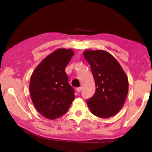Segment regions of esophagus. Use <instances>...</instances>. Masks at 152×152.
I'll list each match as a JSON object with an SVG mask.
<instances>
[{
    "mask_svg": "<svg viewBox=\"0 0 152 152\" xmlns=\"http://www.w3.org/2000/svg\"><path fill=\"white\" fill-rule=\"evenodd\" d=\"M81 91H82V88H81V87H78V88H76V91L78 92H80Z\"/></svg>",
    "mask_w": 152,
    "mask_h": 152,
    "instance_id": "1",
    "label": "esophagus"
}]
</instances>
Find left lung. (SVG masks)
Instances as JSON below:
<instances>
[{
  "mask_svg": "<svg viewBox=\"0 0 152 152\" xmlns=\"http://www.w3.org/2000/svg\"><path fill=\"white\" fill-rule=\"evenodd\" d=\"M83 55L91 66L96 86L87 99L92 114L100 118L114 116L121 109L128 93V78L117 60L104 50H86Z\"/></svg>",
  "mask_w": 152,
  "mask_h": 152,
  "instance_id": "1",
  "label": "left lung"
}]
</instances>
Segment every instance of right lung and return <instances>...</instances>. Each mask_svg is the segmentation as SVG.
Returning a JSON list of instances; mask_svg holds the SVG:
<instances>
[{
	"label": "right lung",
	"mask_w": 152,
	"mask_h": 152,
	"mask_svg": "<svg viewBox=\"0 0 152 152\" xmlns=\"http://www.w3.org/2000/svg\"><path fill=\"white\" fill-rule=\"evenodd\" d=\"M70 49L60 48L48 56L33 71L29 91L35 109L43 117L55 119L68 111L75 99L65 68L74 56Z\"/></svg>",
	"instance_id": "right-lung-1"
}]
</instances>
